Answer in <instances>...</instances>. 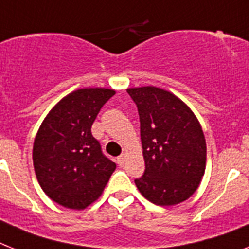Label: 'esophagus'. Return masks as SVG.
<instances>
[{"instance_id":"esophagus-1","label":"esophagus","mask_w":249,"mask_h":249,"mask_svg":"<svg viewBox=\"0 0 249 249\" xmlns=\"http://www.w3.org/2000/svg\"><path fill=\"white\" fill-rule=\"evenodd\" d=\"M126 154H122V155H120V157L117 158V161H118V164H120V165H123V163H124V161H126Z\"/></svg>"}]
</instances>
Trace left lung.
<instances>
[{
	"mask_svg": "<svg viewBox=\"0 0 249 249\" xmlns=\"http://www.w3.org/2000/svg\"><path fill=\"white\" fill-rule=\"evenodd\" d=\"M136 103L145 173L140 194L159 206H173L196 192L206 168L202 127L186 103L157 86L129 88Z\"/></svg>",
	"mask_w": 249,
	"mask_h": 249,
	"instance_id": "obj_1",
	"label": "left lung"
}]
</instances>
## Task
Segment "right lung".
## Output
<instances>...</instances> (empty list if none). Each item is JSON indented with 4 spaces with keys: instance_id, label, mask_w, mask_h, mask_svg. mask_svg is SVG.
<instances>
[{
    "instance_id": "add662e5",
    "label": "right lung",
    "mask_w": 249,
    "mask_h": 249,
    "mask_svg": "<svg viewBox=\"0 0 249 249\" xmlns=\"http://www.w3.org/2000/svg\"><path fill=\"white\" fill-rule=\"evenodd\" d=\"M113 89L85 88L59 100L36 132L33 164L44 194L58 205L83 210L99 198L116 163L102 153L91 126Z\"/></svg>"
}]
</instances>
